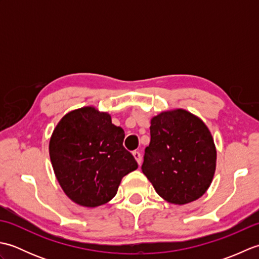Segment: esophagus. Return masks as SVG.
Segmentation results:
<instances>
[{
	"instance_id": "esophagus-1",
	"label": "esophagus",
	"mask_w": 259,
	"mask_h": 259,
	"mask_svg": "<svg viewBox=\"0 0 259 259\" xmlns=\"http://www.w3.org/2000/svg\"><path fill=\"white\" fill-rule=\"evenodd\" d=\"M133 155L135 157V159L137 160V162H138V164L140 166L141 164V161H142V158H141V153L139 151H134Z\"/></svg>"
}]
</instances>
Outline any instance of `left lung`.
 <instances>
[{
    "mask_svg": "<svg viewBox=\"0 0 259 259\" xmlns=\"http://www.w3.org/2000/svg\"><path fill=\"white\" fill-rule=\"evenodd\" d=\"M150 123L142 172L168 202L197 200L209 188L216 170L217 151L208 126L184 109L159 113Z\"/></svg>",
    "mask_w": 259,
    "mask_h": 259,
    "instance_id": "left-lung-1",
    "label": "left lung"
}]
</instances>
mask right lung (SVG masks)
<instances>
[{
    "mask_svg": "<svg viewBox=\"0 0 259 259\" xmlns=\"http://www.w3.org/2000/svg\"><path fill=\"white\" fill-rule=\"evenodd\" d=\"M124 131L95 107L67 113L51 136L49 152L60 186L73 202L95 208L115 196L125 175L138 168L123 147Z\"/></svg>",
    "mask_w": 259,
    "mask_h": 259,
    "instance_id": "right-lung-1",
    "label": "right lung"
}]
</instances>
